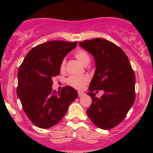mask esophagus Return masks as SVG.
I'll use <instances>...</instances> for the list:
<instances>
[{
    "instance_id": "obj_1",
    "label": "esophagus",
    "mask_w": 153,
    "mask_h": 153,
    "mask_svg": "<svg viewBox=\"0 0 153 153\" xmlns=\"http://www.w3.org/2000/svg\"><path fill=\"white\" fill-rule=\"evenodd\" d=\"M84 95V92H78V96L79 97H81V96H83V95Z\"/></svg>"
}]
</instances>
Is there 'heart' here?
Segmentation results:
<instances>
[{"mask_svg": "<svg viewBox=\"0 0 153 153\" xmlns=\"http://www.w3.org/2000/svg\"><path fill=\"white\" fill-rule=\"evenodd\" d=\"M75 57L78 61L84 65H87L90 61L89 55L84 50H77L75 52ZM61 70L63 71L65 69V61H62L61 63ZM89 78L87 75L82 76H71L67 79V83L69 85L77 89H82L84 86L89 82Z\"/></svg>", "mask_w": 153, "mask_h": 153, "instance_id": "1", "label": "heart"}]
</instances>
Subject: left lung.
Masks as SVG:
<instances>
[{"mask_svg":"<svg viewBox=\"0 0 153 153\" xmlns=\"http://www.w3.org/2000/svg\"><path fill=\"white\" fill-rule=\"evenodd\" d=\"M79 45L93 55L96 67L87 93L92 98L87 115L98 127L112 129L124 119L135 101V74L125 52L113 43L95 38ZM98 90L105 92L99 99L93 92Z\"/></svg>","mask_w":153,"mask_h":153,"instance_id":"left-lung-1","label":"left lung"}]
</instances>
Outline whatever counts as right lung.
Segmentation results:
<instances>
[{
  "mask_svg": "<svg viewBox=\"0 0 153 153\" xmlns=\"http://www.w3.org/2000/svg\"><path fill=\"white\" fill-rule=\"evenodd\" d=\"M77 42L52 41L32 48L18 72L17 95L32 124L48 129L58 124L67 113L78 92L71 86L52 91V78L60 74L61 61L76 47Z\"/></svg>",
  "mask_w": 153,
  "mask_h": 153,
  "instance_id": "1",
  "label": "right lung"
}]
</instances>
